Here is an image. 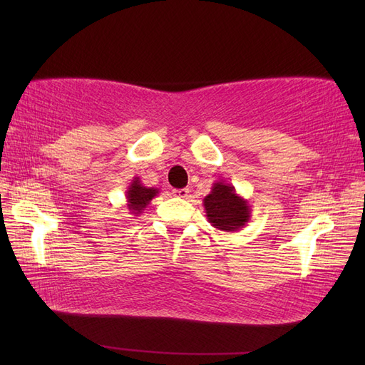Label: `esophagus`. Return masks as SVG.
<instances>
[{
	"label": "esophagus",
	"instance_id": "1",
	"mask_svg": "<svg viewBox=\"0 0 365 365\" xmlns=\"http://www.w3.org/2000/svg\"><path fill=\"white\" fill-rule=\"evenodd\" d=\"M172 193L176 197H187V196H189V189H176Z\"/></svg>",
	"mask_w": 365,
	"mask_h": 365
}]
</instances>
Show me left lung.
<instances>
[{"label":"left lung","instance_id":"8db88e82","mask_svg":"<svg viewBox=\"0 0 365 365\" xmlns=\"http://www.w3.org/2000/svg\"><path fill=\"white\" fill-rule=\"evenodd\" d=\"M202 202L208 222L219 231L235 233L251 219L248 201L237 195L235 185L225 181H216Z\"/></svg>","mask_w":365,"mask_h":365}]
</instances>
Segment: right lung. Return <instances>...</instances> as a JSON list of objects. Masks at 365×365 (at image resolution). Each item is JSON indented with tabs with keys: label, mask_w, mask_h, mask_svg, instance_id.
<instances>
[{
	"label": "right lung",
	"mask_w": 365,
	"mask_h": 365,
	"mask_svg": "<svg viewBox=\"0 0 365 365\" xmlns=\"http://www.w3.org/2000/svg\"><path fill=\"white\" fill-rule=\"evenodd\" d=\"M126 193V207L129 210L130 215L138 216L143 212H145L146 207L150 204V201L155 197L160 190L153 189V187H146L143 185V182L140 181L138 176H135L132 182L128 185Z\"/></svg>",
	"instance_id": "1"
}]
</instances>
